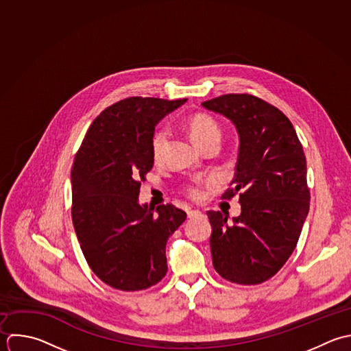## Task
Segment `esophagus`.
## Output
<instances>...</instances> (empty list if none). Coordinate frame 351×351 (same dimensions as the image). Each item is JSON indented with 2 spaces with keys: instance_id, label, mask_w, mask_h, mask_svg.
Returning <instances> with one entry per match:
<instances>
[{
  "instance_id": "obj_1",
  "label": "esophagus",
  "mask_w": 351,
  "mask_h": 351,
  "mask_svg": "<svg viewBox=\"0 0 351 351\" xmlns=\"http://www.w3.org/2000/svg\"><path fill=\"white\" fill-rule=\"evenodd\" d=\"M187 216H189V219H193V217L201 216V212H199V210H193V209H189V210H187Z\"/></svg>"
}]
</instances>
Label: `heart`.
I'll list each match as a JSON object with an SVG mask.
<instances>
[{
	"instance_id": "b5f03b06",
	"label": "heart",
	"mask_w": 351,
	"mask_h": 351,
	"mask_svg": "<svg viewBox=\"0 0 351 351\" xmlns=\"http://www.w3.org/2000/svg\"><path fill=\"white\" fill-rule=\"evenodd\" d=\"M187 130L191 139L198 147H204L206 143L219 141L220 142V127L213 117L205 113H197L191 116L187 121ZM168 130L165 127L157 128L152 136V154L156 161H160L168 141ZM184 193L191 199H198L201 197V184L191 183L184 187Z\"/></svg>"
}]
</instances>
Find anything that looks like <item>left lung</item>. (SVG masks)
<instances>
[{
  "label": "left lung",
  "mask_w": 351,
  "mask_h": 351,
  "mask_svg": "<svg viewBox=\"0 0 351 351\" xmlns=\"http://www.w3.org/2000/svg\"><path fill=\"white\" fill-rule=\"evenodd\" d=\"M202 106L228 117L239 134L232 187L242 213L231 223L209 210L210 252L216 272L237 285H260L275 276L293 254L309 212L306 157L289 117L252 94H226Z\"/></svg>",
  "instance_id": "1"
}]
</instances>
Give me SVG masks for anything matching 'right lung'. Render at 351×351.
Wrapping results in <instances>:
<instances>
[{
  "label": "right lung",
  "mask_w": 351,
  "mask_h": 351,
  "mask_svg": "<svg viewBox=\"0 0 351 351\" xmlns=\"http://www.w3.org/2000/svg\"><path fill=\"white\" fill-rule=\"evenodd\" d=\"M184 102L124 98L97 116L75 156V232L91 271L116 290H145L167 275V241L187 215L172 204L141 206L138 195L154 162V127Z\"/></svg>",
  "instance_id": "1"
}]
</instances>
